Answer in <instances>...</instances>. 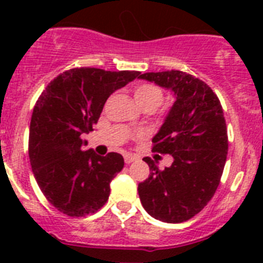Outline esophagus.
<instances>
[{"label": "esophagus", "instance_id": "34e87169", "mask_svg": "<svg viewBox=\"0 0 263 263\" xmlns=\"http://www.w3.org/2000/svg\"><path fill=\"white\" fill-rule=\"evenodd\" d=\"M134 160H137V157L136 155H132V154H126L125 155V163H132V162H134Z\"/></svg>", "mask_w": 263, "mask_h": 263}]
</instances>
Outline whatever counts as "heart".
I'll return each mask as SVG.
<instances>
[{
  "label": "heart",
  "instance_id": "obj_1",
  "mask_svg": "<svg viewBox=\"0 0 263 263\" xmlns=\"http://www.w3.org/2000/svg\"><path fill=\"white\" fill-rule=\"evenodd\" d=\"M134 99L138 106H153L157 109L160 104L163 103V93L158 87L153 84H142L139 85L134 90Z\"/></svg>",
  "mask_w": 263,
  "mask_h": 263
}]
</instances>
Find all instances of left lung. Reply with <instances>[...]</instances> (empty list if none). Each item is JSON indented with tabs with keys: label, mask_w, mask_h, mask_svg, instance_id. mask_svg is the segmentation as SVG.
I'll list each match as a JSON object with an SVG mask.
<instances>
[{
	"label": "left lung",
	"mask_w": 263,
	"mask_h": 263,
	"mask_svg": "<svg viewBox=\"0 0 263 263\" xmlns=\"http://www.w3.org/2000/svg\"><path fill=\"white\" fill-rule=\"evenodd\" d=\"M139 79L173 90L175 103L153 138V152L173 155L159 170L143 158L150 175L138 184L143 208L163 222L187 221L215 195L228 154V134L220 100L200 79L182 71L147 72Z\"/></svg>",
	"instance_id": "left-lung-1"
}]
</instances>
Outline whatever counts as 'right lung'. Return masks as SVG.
<instances>
[{"instance_id":"add662e5","label":"right lung","mask_w":263,"mask_h":263,"mask_svg":"<svg viewBox=\"0 0 263 263\" xmlns=\"http://www.w3.org/2000/svg\"><path fill=\"white\" fill-rule=\"evenodd\" d=\"M138 76V71L72 68L39 96L30 122V163L46 199L64 215L83 217L108 201L109 184L124 168V158L83 152L87 141L81 136L93 130L108 97Z\"/></svg>"}]
</instances>
